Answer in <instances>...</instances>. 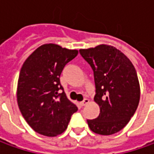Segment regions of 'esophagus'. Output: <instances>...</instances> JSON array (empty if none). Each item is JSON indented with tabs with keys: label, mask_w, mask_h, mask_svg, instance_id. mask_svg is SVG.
<instances>
[{
	"label": "esophagus",
	"mask_w": 154,
	"mask_h": 154,
	"mask_svg": "<svg viewBox=\"0 0 154 154\" xmlns=\"http://www.w3.org/2000/svg\"><path fill=\"white\" fill-rule=\"evenodd\" d=\"M88 103H89V99L88 98H85L82 102H80V104H81V106H85Z\"/></svg>",
	"instance_id": "34e87169"
}]
</instances>
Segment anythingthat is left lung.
Segmentation results:
<instances>
[{"label": "left lung", "instance_id": "8db88e82", "mask_svg": "<svg viewBox=\"0 0 154 154\" xmlns=\"http://www.w3.org/2000/svg\"><path fill=\"white\" fill-rule=\"evenodd\" d=\"M80 54L93 71L94 101L100 107L98 117L87 120L88 126L98 134L117 133L127 125L139 104L135 68L123 53L109 45L80 50Z\"/></svg>", "mask_w": 154, "mask_h": 154}]
</instances>
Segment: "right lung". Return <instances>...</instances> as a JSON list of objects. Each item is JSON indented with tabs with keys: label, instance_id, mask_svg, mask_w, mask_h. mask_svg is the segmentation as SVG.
<instances>
[{
	"label": "right lung",
	"instance_id": "add662e5",
	"mask_svg": "<svg viewBox=\"0 0 154 154\" xmlns=\"http://www.w3.org/2000/svg\"><path fill=\"white\" fill-rule=\"evenodd\" d=\"M77 55L78 51L50 44L40 46L24 62L18 81V104L23 117L37 133L61 134L78 110L60 82L64 67Z\"/></svg>",
	"mask_w": 154,
	"mask_h": 154
}]
</instances>
